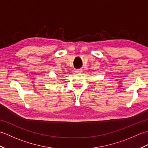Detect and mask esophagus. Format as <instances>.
<instances>
[{"mask_svg": "<svg viewBox=\"0 0 148 148\" xmlns=\"http://www.w3.org/2000/svg\"><path fill=\"white\" fill-rule=\"evenodd\" d=\"M76 72V73H81V71L80 70V69H78V70H76V71H75Z\"/></svg>", "mask_w": 148, "mask_h": 148, "instance_id": "esophagus-1", "label": "esophagus"}]
</instances>
